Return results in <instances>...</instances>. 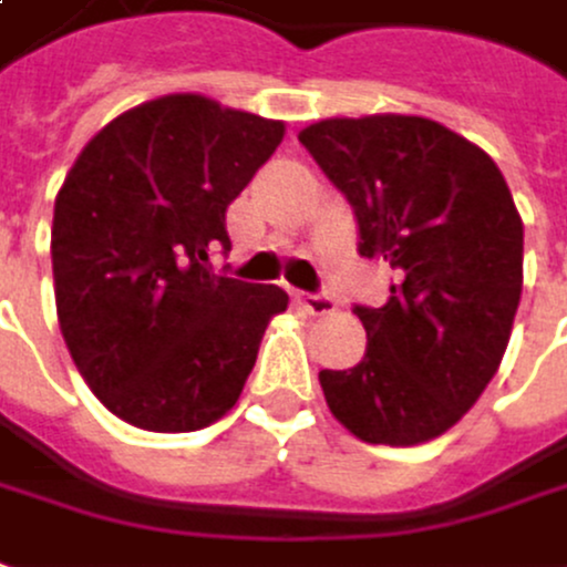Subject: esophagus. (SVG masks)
<instances>
[{"label": "esophagus", "mask_w": 567, "mask_h": 567, "mask_svg": "<svg viewBox=\"0 0 567 567\" xmlns=\"http://www.w3.org/2000/svg\"><path fill=\"white\" fill-rule=\"evenodd\" d=\"M295 303H298L300 310L303 313H310V316H329L338 310V303H334L329 295H295Z\"/></svg>", "instance_id": "obj_1"}]
</instances>
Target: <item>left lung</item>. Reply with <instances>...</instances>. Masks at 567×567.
Returning a JSON list of instances; mask_svg holds the SVG:
<instances>
[{
	"label": "left lung",
	"mask_w": 567,
	"mask_h": 567,
	"mask_svg": "<svg viewBox=\"0 0 567 567\" xmlns=\"http://www.w3.org/2000/svg\"><path fill=\"white\" fill-rule=\"evenodd\" d=\"M298 138L353 207L360 254L396 269L384 307H353L365 357L319 372L326 403L365 444L441 437L496 375L522 300L509 186L491 154L429 117H329Z\"/></svg>",
	"instance_id": "8db88e82"
}]
</instances>
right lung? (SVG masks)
Returning <instances> with one entry per match:
<instances>
[{
  "instance_id": "right-lung-1",
  "label": "right lung",
  "mask_w": 567,
  "mask_h": 567,
  "mask_svg": "<svg viewBox=\"0 0 567 567\" xmlns=\"http://www.w3.org/2000/svg\"><path fill=\"white\" fill-rule=\"evenodd\" d=\"M282 136V121L176 92L102 126L64 176L52 219L58 326L123 422L179 434L235 406L288 295L214 276L207 254L233 248L226 207Z\"/></svg>"
}]
</instances>
